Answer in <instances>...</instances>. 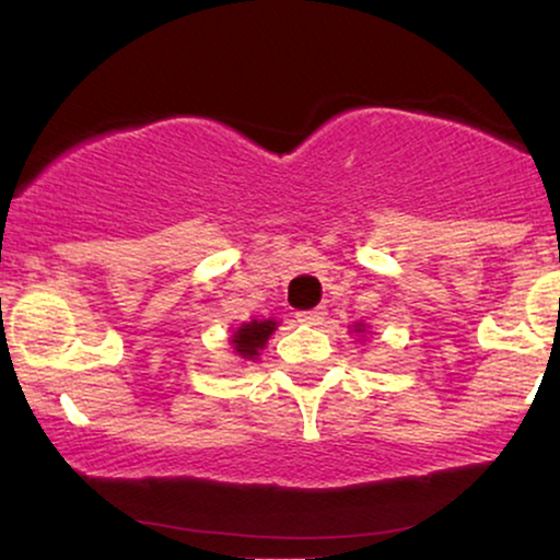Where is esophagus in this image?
Masks as SVG:
<instances>
[{
  "label": "esophagus",
  "mask_w": 560,
  "mask_h": 560,
  "mask_svg": "<svg viewBox=\"0 0 560 560\" xmlns=\"http://www.w3.org/2000/svg\"><path fill=\"white\" fill-rule=\"evenodd\" d=\"M294 318H298L300 324H305V326H318V324H324L326 311H324V307H313V311L294 313Z\"/></svg>",
  "instance_id": "34e87169"
}]
</instances>
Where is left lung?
<instances>
[{
	"mask_svg": "<svg viewBox=\"0 0 560 560\" xmlns=\"http://www.w3.org/2000/svg\"><path fill=\"white\" fill-rule=\"evenodd\" d=\"M355 331H358V334H363V331H365V329H363V324H355Z\"/></svg>",
	"mask_w": 560,
	"mask_h": 560,
	"instance_id": "obj_1",
	"label": "left lung"
}]
</instances>
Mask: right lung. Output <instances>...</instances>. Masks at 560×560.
Returning <instances> with one entry per match:
<instances>
[{
	"label": "right lung",
	"mask_w": 560,
	"mask_h": 560,
	"mask_svg": "<svg viewBox=\"0 0 560 560\" xmlns=\"http://www.w3.org/2000/svg\"><path fill=\"white\" fill-rule=\"evenodd\" d=\"M273 331H276V320L271 318L249 320V324H242L240 329L234 331V337H231V347H234L236 355L244 358V361H255Z\"/></svg>",
	"instance_id": "obj_1"
}]
</instances>
